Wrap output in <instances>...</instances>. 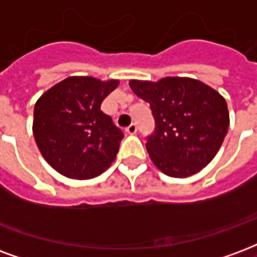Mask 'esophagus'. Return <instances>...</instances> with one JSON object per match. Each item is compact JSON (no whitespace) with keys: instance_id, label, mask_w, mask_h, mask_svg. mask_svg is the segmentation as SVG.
<instances>
[{"instance_id":"obj_1","label":"esophagus","mask_w":257,"mask_h":257,"mask_svg":"<svg viewBox=\"0 0 257 257\" xmlns=\"http://www.w3.org/2000/svg\"><path fill=\"white\" fill-rule=\"evenodd\" d=\"M125 131H126V134L135 135L136 132H138V125H136V123H131V125H129L128 128L125 129Z\"/></svg>"}]
</instances>
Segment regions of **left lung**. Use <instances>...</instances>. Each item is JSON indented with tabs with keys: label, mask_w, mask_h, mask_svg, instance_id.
<instances>
[{
	"label": "left lung",
	"mask_w": 257,
	"mask_h": 257,
	"mask_svg": "<svg viewBox=\"0 0 257 257\" xmlns=\"http://www.w3.org/2000/svg\"><path fill=\"white\" fill-rule=\"evenodd\" d=\"M129 87L153 110L155 132L146 147L161 172L185 178L214 159L230 122L227 103L218 91L189 77L131 80Z\"/></svg>",
	"instance_id": "1"
}]
</instances>
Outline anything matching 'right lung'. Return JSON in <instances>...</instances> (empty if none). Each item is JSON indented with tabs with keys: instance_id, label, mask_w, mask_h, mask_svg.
<instances>
[{
	"instance_id": "obj_1",
	"label": "right lung",
	"mask_w": 257,
	"mask_h": 257,
	"mask_svg": "<svg viewBox=\"0 0 257 257\" xmlns=\"http://www.w3.org/2000/svg\"><path fill=\"white\" fill-rule=\"evenodd\" d=\"M118 80L70 76L37 100L32 132L54 170L75 180L99 176L113 163L123 134L100 110Z\"/></svg>"
}]
</instances>
